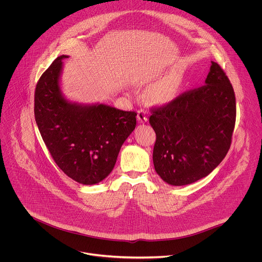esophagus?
Masks as SVG:
<instances>
[{"instance_id": "34e87169", "label": "esophagus", "mask_w": 262, "mask_h": 262, "mask_svg": "<svg viewBox=\"0 0 262 262\" xmlns=\"http://www.w3.org/2000/svg\"><path fill=\"white\" fill-rule=\"evenodd\" d=\"M137 118H138V121H139L140 123L147 122V120H148L147 112L144 111V110H139V111H138V116H137Z\"/></svg>"}]
</instances>
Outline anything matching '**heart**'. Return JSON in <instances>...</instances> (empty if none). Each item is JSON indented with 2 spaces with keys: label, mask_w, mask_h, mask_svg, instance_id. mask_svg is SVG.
<instances>
[{
  "label": "heart",
  "mask_w": 262,
  "mask_h": 262,
  "mask_svg": "<svg viewBox=\"0 0 262 262\" xmlns=\"http://www.w3.org/2000/svg\"><path fill=\"white\" fill-rule=\"evenodd\" d=\"M178 85V78L176 75L170 74L152 85L147 92V98L156 105L167 104L173 99Z\"/></svg>",
  "instance_id": "b5f03b06"
}]
</instances>
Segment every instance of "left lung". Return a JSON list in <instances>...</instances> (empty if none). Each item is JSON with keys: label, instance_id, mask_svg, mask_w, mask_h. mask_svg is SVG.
<instances>
[{"label": "left lung", "instance_id": "obj_1", "mask_svg": "<svg viewBox=\"0 0 262 262\" xmlns=\"http://www.w3.org/2000/svg\"><path fill=\"white\" fill-rule=\"evenodd\" d=\"M156 133L153 163L168 185L186 186L207 177L226 157L236 122V98L222 67L211 62L205 85L152 110Z\"/></svg>", "mask_w": 262, "mask_h": 262}]
</instances>
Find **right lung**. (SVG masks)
<instances>
[{
	"label": "right lung",
	"instance_id": "1",
	"mask_svg": "<svg viewBox=\"0 0 262 262\" xmlns=\"http://www.w3.org/2000/svg\"><path fill=\"white\" fill-rule=\"evenodd\" d=\"M65 58H56L36 83L34 117L60 169L79 184L95 185L113 170L122 144L136 127L137 113L67 100L60 86Z\"/></svg>",
	"mask_w": 262,
	"mask_h": 262
}]
</instances>
